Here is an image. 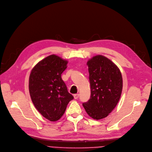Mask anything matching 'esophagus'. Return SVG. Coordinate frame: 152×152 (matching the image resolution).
Listing matches in <instances>:
<instances>
[{
	"label": "esophagus",
	"instance_id": "34e87169",
	"mask_svg": "<svg viewBox=\"0 0 152 152\" xmlns=\"http://www.w3.org/2000/svg\"><path fill=\"white\" fill-rule=\"evenodd\" d=\"M74 98L75 99H77L78 98V97H79V94H74Z\"/></svg>",
	"mask_w": 152,
	"mask_h": 152
}]
</instances>
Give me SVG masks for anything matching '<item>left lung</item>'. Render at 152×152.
I'll return each instance as SVG.
<instances>
[{"label": "left lung", "mask_w": 152, "mask_h": 152, "mask_svg": "<svg viewBox=\"0 0 152 152\" xmlns=\"http://www.w3.org/2000/svg\"><path fill=\"white\" fill-rule=\"evenodd\" d=\"M91 87L90 99L83 103L88 115L94 120L102 119L117 105L121 94L123 79L118 67L102 55L87 62Z\"/></svg>", "instance_id": "8db88e82"}]
</instances>
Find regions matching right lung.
<instances>
[{"label":"right lung","mask_w":152,"mask_h":152,"mask_svg":"<svg viewBox=\"0 0 152 152\" xmlns=\"http://www.w3.org/2000/svg\"><path fill=\"white\" fill-rule=\"evenodd\" d=\"M67 64V61L51 55L39 62L29 76V90L35 107L51 121L61 118L74 99L61 78Z\"/></svg>","instance_id":"1"}]
</instances>
